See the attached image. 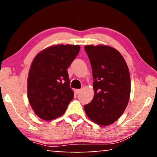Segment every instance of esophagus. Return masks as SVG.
Instances as JSON below:
<instances>
[{"instance_id":"esophagus-1","label":"esophagus","mask_w":157,"mask_h":157,"mask_svg":"<svg viewBox=\"0 0 157 157\" xmlns=\"http://www.w3.org/2000/svg\"><path fill=\"white\" fill-rule=\"evenodd\" d=\"M81 91V89H74V93L75 94H78Z\"/></svg>"}]
</instances>
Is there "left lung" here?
I'll return each mask as SVG.
<instances>
[{"instance_id":"8db88e82","label":"left lung","mask_w":157,"mask_h":157,"mask_svg":"<svg viewBox=\"0 0 157 157\" xmlns=\"http://www.w3.org/2000/svg\"><path fill=\"white\" fill-rule=\"evenodd\" d=\"M91 62L94 96L83 106L91 121L110 125L124 112L129 101L131 79L128 68L117 49L105 45L84 47Z\"/></svg>"}]
</instances>
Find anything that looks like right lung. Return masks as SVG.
Masks as SVG:
<instances>
[{
	"label": "right lung",
	"instance_id": "right-lung-1",
	"mask_svg": "<svg viewBox=\"0 0 157 157\" xmlns=\"http://www.w3.org/2000/svg\"><path fill=\"white\" fill-rule=\"evenodd\" d=\"M80 51L78 45L59 44L36 56L27 81L28 98L38 117L51 121L65 113L74 98L67 68Z\"/></svg>",
	"mask_w": 157,
	"mask_h": 157
}]
</instances>
